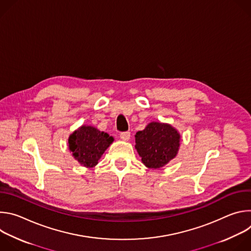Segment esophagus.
Wrapping results in <instances>:
<instances>
[{"mask_svg": "<svg viewBox=\"0 0 251 251\" xmlns=\"http://www.w3.org/2000/svg\"><path fill=\"white\" fill-rule=\"evenodd\" d=\"M120 138L124 141H128L130 139V132H122L120 133Z\"/></svg>", "mask_w": 251, "mask_h": 251, "instance_id": "34e87169", "label": "esophagus"}]
</instances>
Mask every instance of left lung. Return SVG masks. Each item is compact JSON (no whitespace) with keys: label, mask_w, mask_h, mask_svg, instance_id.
<instances>
[{"label":"left lung","mask_w":251,"mask_h":251,"mask_svg":"<svg viewBox=\"0 0 251 251\" xmlns=\"http://www.w3.org/2000/svg\"><path fill=\"white\" fill-rule=\"evenodd\" d=\"M180 141V133L170 124L151 122L136 133L135 148L147 168L160 169L176 156Z\"/></svg>","instance_id":"8db88e82"}]
</instances>
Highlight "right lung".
Segmentation results:
<instances>
[{
  "label": "right lung",
  "mask_w": 251,
  "mask_h": 251,
  "mask_svg": "<svg viewBox=\"0 0 251 251\" xmlns=\"http://www.w3.org/2000/svg\"><path fill=\"white\" fill-rule=\"evenodd\" d=\"M114 138L92 126L82 125L68 138V148L80 165L93 168Z\"/></svg>",
  "instance_id": "obj_1"
}]
</instances>
